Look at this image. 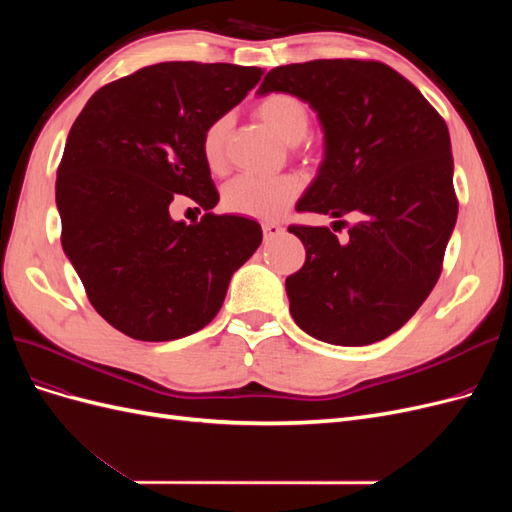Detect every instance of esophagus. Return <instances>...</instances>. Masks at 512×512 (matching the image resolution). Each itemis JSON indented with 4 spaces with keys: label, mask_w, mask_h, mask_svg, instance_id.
Returning a JSON list of instances; mask_svg holds the SVG:
<instances>
[{
    "label": "esophagus",
    "mask_w": 512,
    "mask_h": 512,
    "mask_svg": "<svg viewBox=\"0 0 512 512\" xmlns=\"http://www.w3.org/2000/svg\"><path fill=\"white\" fill-rule=\"evenodd\" d=\"M262 232H265V239L269 241V239L280 237L284 232V226L277 224V222H265V224H262Z\"/></svg>",
    "instance_id": "34e87169"
}]
</instances>
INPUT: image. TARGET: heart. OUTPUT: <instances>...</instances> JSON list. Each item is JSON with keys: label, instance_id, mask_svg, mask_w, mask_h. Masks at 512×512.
Here are the masks:
<instances>
[{"label": "heart", "instance_id": "obj_1", "mask_svg": "<svg viewBox=\"0 0 512 512\" xmlns=\"http://www.w3.org/2000/svg\"><path fill=\"white\" fill-rule=\"evenodd\" d=\"M256 115L288 145L303 141L309 130V108L292 94H269L256 104ZM228 119H215L203 134V156L211 170L226 164ZM301 183L292 175H239L224 188V207L247 218L273 220L299 196Z\"/></svg>", "mask_w": 512, "mask_h": 512}]
</instances>
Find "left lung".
Instances as JSON below:
<instances>
[{
	"mask_svg": "<svg viewBox=\"0 0 512 512\" xmlns=\"http://www.w3.org/2000/svg\"><path fill=\"white\" fill-rule=\"evenodd\" d=\"M271 91L309 104L324 134L318 175L297 209L359 215L346 243L327 226L288 228L305 245V265L286 277L290 316L320 342L376 344L414 316L442 271L457 222L446 123L378 61L280 66L256 94Z\"/></svg>",
	"mask_w": 512,
	"mask_h": 512,
	"instance_id": "1",
	"label": "left lung"
}]
</instances>
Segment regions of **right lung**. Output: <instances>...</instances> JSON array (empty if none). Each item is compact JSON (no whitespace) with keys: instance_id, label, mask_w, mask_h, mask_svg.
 Here are the masks:
<instances>
[{"instance_id":"obj_1","label":"right lung","mask_w":512,"mask_h":512,"mask_svg":"<svg viewBox=\"0 0 512 512\" xmlns=\"http://www.w3.org/2000/svg\"><path fill=\"white\" fill-rule=\"evenodd\" d=\"M265 70L164 61L104 85L68 134L55 183L61 245L96 312L132 339L170 342L209 324L262 228L215 215L203 134ZM188 195L206 215L173 221Z\"/></svg>"}]
</instances>
